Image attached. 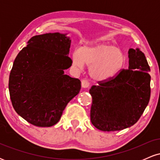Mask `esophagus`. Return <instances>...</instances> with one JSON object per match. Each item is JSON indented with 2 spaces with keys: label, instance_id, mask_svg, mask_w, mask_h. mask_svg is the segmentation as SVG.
I'll list each match as a JSON object with an SVG mask.
<instances>
[{
  "label": "esophagus",
  "instance_id": "34e87169",
  "mask_svg": "<svg viewBox=\"0 0 160 160\" xmlns=\"http://www.w3.org/2000/svg\"><path fill=\"white\" fill-rule=\"evenodd\" d=\"M81 85L82 88H88L89 86V82H88V80L83 79V80H81Z\"/></svg>",
  "mask_w": 160,
  "mask_h": 160
}]
</instances>
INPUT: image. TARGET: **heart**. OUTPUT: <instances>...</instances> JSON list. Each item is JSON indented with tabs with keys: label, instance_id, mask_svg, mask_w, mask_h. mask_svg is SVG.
I'll use <instances>...</instances> for the list:
<instances>
[{
	"label": "heart",
	"instance_id": "b5f03b06",
	"mask_svg": "<svg viewBox=\"0 0 160 160\" xmlns=\"http://www.w3.org/2000/svg\"><path fill=\"white\" fill-rule=\"evenodd\" d=\"M77 67L89 66V74L97 80H109L122 68L126 57L122 49L106 43L82 45L72 56Z\"/></svg>",
	"mask_w": 160,
	"mask_h": 160
}]
</instances>
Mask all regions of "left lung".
Listing matches in <instances>:
<instances>
[{
  "label": "left lung",
  "instance_id": "8db88e82",
  "mask_svg": "<svg viewBox=\"0 0 160 160\" xmlns=\"http://www.w3.org/2000/svg\"><path fill=\"white\" fill-rule=\"evenodd\" d=\"M148 71L150 66L144 53L138 48L129 49L128 69L92 86L90 119L95 128L114 132L136 123L150 101Z\"/></svg>",
  "mask_w": 160,
  "mask_h": 160
}]
</instances>
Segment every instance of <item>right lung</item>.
Returning <instances> with one entry per match:
<instances>
[{"instance_id": "1", "label": "right lung", "mask_w": 160, "mask_h": 160, "mask_svg": "<svg viewBox=\"0 0 160 160\" xmlns=\"http://www.w3.org/2000/svg\"><path fill=\"white\" fill-rule=\"evenodd\" d=\"M67 34L32 37L17 55L10 71L12 107L29 123L49 127L58 122L68 103L81 88L79 79L65 74L72 65Z\"/></svg>"}]
</instances>
